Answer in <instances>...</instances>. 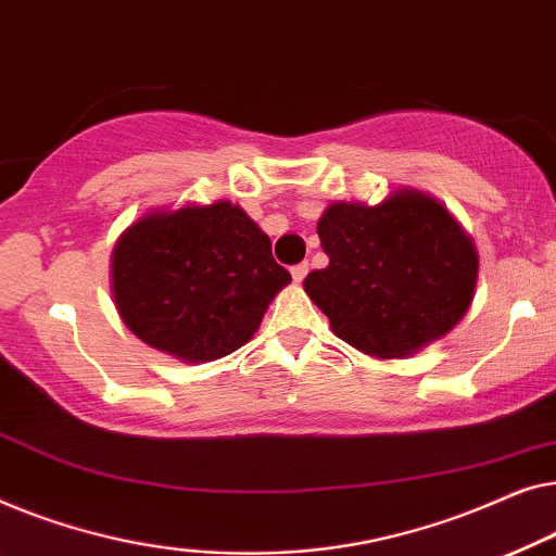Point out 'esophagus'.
<instances>
[{
  "instance_id": "obj_1",
  "label": "esophagus",
  "mask_w": 556,
  "mask_h": 556,
  "mask_svg": "<svg viewBox=\"0 0 556 556\" xmlns=\"http://www.w3.org/2000/svg\"><path fill=\"white\" fill-rule=\"evenodd\" d=\"M289 271H292V279H294V281H302L304 277H307V271H309V264H307V262H302V264H294V267L289 269Z\"/></svg>"
}]
</instances>
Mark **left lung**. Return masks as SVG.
<instances>
[{
  "mask_svg": "<svg viewBox=\"0 0 556 556\" xmlns=\"http://www.w3.org/2000/svg\"><path fill=\"white\" fill-rule=\"evenodd\" d=\"M330 264L304 292L340 340L375 357L413 355L443 338L473 300L479 256L453 216L426 193L378 206L332 203L317 224Z\"/></svg>",
  "mask_w": 556,
  "mask_h": 556,
  "instance_id": "1",
  "label": "left lung"
}]
</instances>
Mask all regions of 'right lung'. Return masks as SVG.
Returning <instances> with one entry per match:
<instances>
[{"instance_id": "right-lung-1", "label": "right lung", "mask_w": 556, "mask_h": 556, "mask_svg": "<svg viewBox=\"0 0 556 556\" xmlns=\"http://www.w3.org/2000/svg\"><path fill=\"white\" fill-rule=\"evenodd\" d=\"M289 281L267 233L229 201L148 214L113 252L123 323L151 348L189 363L247 345Z\"/></svg>"}]
</instances>
